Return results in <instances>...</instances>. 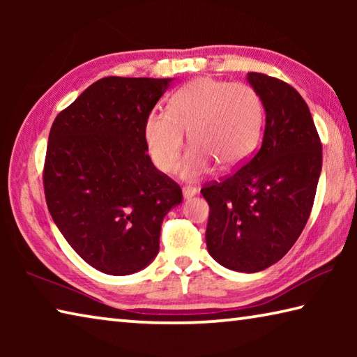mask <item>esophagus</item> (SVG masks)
<instances>
[{"label":"esophagus","instance_id":"1","mask_svg":"<svg viewBox=\"0 0 357 357\" xmlns=\"http://www.w3.org/2000/svg\"><path fill=\"white\" fill-rule=\"evenodd\" d=\"M197 193H198V189H197V187H190V185L183 187V197H184V200H189V198L195 197Z\"/></svg>","mask_w":357,"mask_h":357}]
</instances>
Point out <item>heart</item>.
<instances>
[{"label":"heart","mask_w":357,"mask_h":357,"mask_svg":"<svg viewBox=\"0 0 357 357\" xmlns=\"http://www.w3.org/2000/svg\"><path fill=\"white\" fill-rule=\"evenodd\" d=\"M263 123V105L245 83L197 78L179 88L167 104V113L144 121V143L157 170L170 173L178 165L185 137L190 149L179 176L200 179L215 164L229 170L243 164L255 149Z\"/></svg>","instance_id":"obj_1"}]
</instances>
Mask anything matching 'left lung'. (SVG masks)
Returning a JSON list of instances; mask_svg holds the SVG:
<instances>
[{
	"mask_svg": "<svg viewBox=\"0 0 357 357\" xmlns=\"http://www.w3.org/2000/svg\"><path fill=\"white\" fill-rule=\"evenodd\" d=\"M247 82L266 113L261 148L202 193L209 203V255L227 269L258 273L285 257L304 229L323 153L309 107L293 86L258 72Z\"/></svg>",
	"mask_w": 357,
	"mask_h": 357,
	"instance_id": "obj_1",
	"label": "left lung"
}]
</instances>
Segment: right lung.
Masks as SVG:
<instances>
[{
	"label": "right lung",
	"mask_w": 357,
	"mask_h": 357,
	"mask_svg": "<svg viewBox=\"0 0 357 357\" xmlns=\"http://www.w3.org/2000/svg\"><path fill=\"white\" fill-rule=\"evenodd\" d=\"M173 78L105 77L53 121L44 167L48 211L89 266L138 273L159 253L160 227L183 203L146 154L144 121Z\"/></svg>",
	"instance_id": "1"
}]
</instances>
